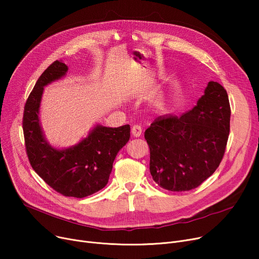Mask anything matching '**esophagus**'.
Segmentation results:
<instances>
[{"mask_svg":"<svg viewBox=\"0 0 259 259\" xmlns=\"http://www.w3.org/2000/svg\"><path fill=\"white\" fill-rule=\"evenodd\" d=\"M131 133L134 138H139L141 137L142 134V127L140 125H134L132 128H131Z\"/></svg>","mask_w":259,"mask_h":259,"instance_id":"obj_1","label":"esophagus"}]
</instances>
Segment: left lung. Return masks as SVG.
Here are the masks:
<instances>
[{
  "label": "left lung",
  "mask_w": 259,
  "mask_h": 259,
  "mask_svg": "<svg viewBox=\"0 0 259 259\" xmlns=\"http://www.w3.org/2000/svg\"><path fill=\"white\" fill-rule=\"evenodd\" d=\"M230 117L227 90L217 81H209L192 110L156 117L145 131L153 181L168 191L182 192L210 178L225 155Z\"/></svg>",
  "instance_id": "8db88e82"
}]
</instances>
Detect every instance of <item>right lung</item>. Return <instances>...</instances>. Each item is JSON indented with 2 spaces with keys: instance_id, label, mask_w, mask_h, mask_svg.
<instances>
[{
  "instance_id": "1",
  "label": "right lung",
  "mask_w": 259,
  "mask_h": 259,
  "mask_svg": "<svg viewBox=\"0 0 259 259\" xmlns=\"http://www.w3.org/2000/svg\"><path fill=\"white\" fill-rule=\"evenodd\" d=\"M68 67L53 62L42 73L26 101L23 132L26 153L32 169L48 186L64 196L83 198L103 189L117 152L130 138V126H97L76 146L57 150L47 144L38 122L43 87L66 74Z\"/></svg>"
}]
</instances>
